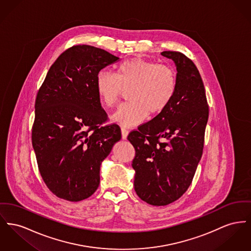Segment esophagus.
<instances>
[{"mask_svg":"<svg viewBox=\"0 0 251 251\" xmlns=\"http://www.w3.org/2000/svg\"><path fill=\"white\" fill-rule=\"evenodd\" d=\"M128 131L125 128H121V135H122V139H126L127 135H128Z\"/></svg>","mask_w":251,"mask_h":251,"instance_id":"esophagus-1","label":"esophagus"}]
</instances>
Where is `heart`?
<instances>
[{
  "label": "heart",
  "mask_w": 251,
  "mask_h": 251,
  "mask_svg": "<svg viewBox=\"0 0 251 251\" xmlns=\"http://www.w3.org/2000/svg\"><path fill=\"white\" fill-rule=\"evenodd\" d=\"M176 89V71L173 66L139 58L120 62L115 74L100 71L96 76L97 94L107 108L115 107L123 93L129 91V103L112 117L126 127L142 123L149 114H161L172 102Z\"/></svg>",
  "instance_id": "obj_1"
}]
</instances>
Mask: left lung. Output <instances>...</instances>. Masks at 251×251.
I'll return each mask as SVG.
<instances>
[{"label": "left lung", "mask_w": 251, "mask_h": 251, "mask_svg": "<svg viewBox=\"0 0 251 251\" xmlns=\"http://www.w3.org/2000/svg\"><path fill=\"white\" fill-rule=\"evenodd\" d=\"M176 66V93L161 114L128 135L135 150L134 191L152 206L179 199L192 184L203 153L208 105L202 77L192 59L164 51Z\"/></svg>", "instance_id": "8db88e82"}]
</instances>
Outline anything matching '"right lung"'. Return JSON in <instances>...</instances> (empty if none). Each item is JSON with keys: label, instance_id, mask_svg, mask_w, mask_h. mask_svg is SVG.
<instances>
[{"label": "right lung", "instance_id": "obj_1", "mask_svg": "<svg viewBox=\"0 0 251 251\" xmlns=\"http://www.w3.org/2000/svg\"><path fill=\"white\" fill-rule=\"evenodd\" d=\"M103 49L74 45L59 55L37 94L32 145L40 174L59 198L77 202L100 185V170L121 138L108 120L96 90V76L118 61Z\"/></svg>", "mask_w": 251, "mask_h": 251}]
</instances>
